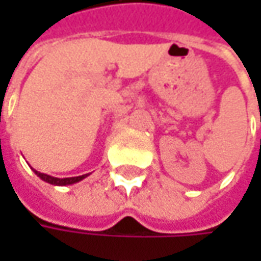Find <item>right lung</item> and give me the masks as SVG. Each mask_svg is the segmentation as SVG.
Wrapping results in <instances>:
<instances>
[{"label":"right lung","mask_w":261,"mask_h":261,"mask_svg":"<svg viewBox=\"0 0 261 261\" xmlns=\"http://www.w3.org/2000/svg\"><path fill=\"white\" fill-rule=\"evenodd\" d=\"M33 171H35V174L37 177H40L43 181L46 183H49V185H54V186H69V185H74V183H78V181H81L83 178H86L88 174H83V175H78V177H65V178H58V177H52V175L45 174V173H40V171H37L35 168H32Z\"/></svg>","instance_id":"right-lung-1"}]
</instances>
